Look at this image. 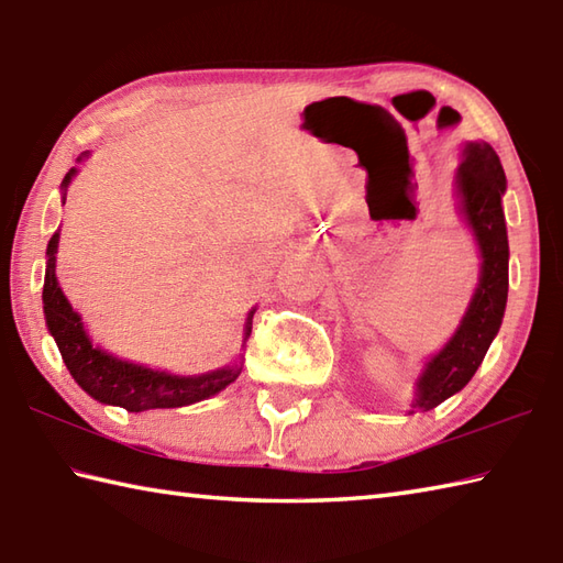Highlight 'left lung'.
<instances>
[{
	"label": "left lung",
	"instance_id": "left-lung-1",
	"mask_svg": "<svg viewBox=\"0 0 563 563\" xmlns=\"http://www.w3.org/2000/svg\"><path fill=\"white\" fill-rule=\"evenodd\" d=\"M506 172L488 143H466L456 169V197L481 252V274L450 342L426 362L412 408L430 410L472 382L498 335L508 301V231L503 216Z\"/></svg>",
	"mask_w": 563,
	"mask_h": 563
}]
</instances>
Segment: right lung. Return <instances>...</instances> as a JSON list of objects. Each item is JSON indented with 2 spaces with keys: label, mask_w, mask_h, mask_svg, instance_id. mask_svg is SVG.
I'll return each instance as SVG.
<instances>
[{
  "label": "right lung",
  "mask_w": 563,
  "mask_h": 563,
  "mask_svg": "<svg viewBox=\"0 0 563 563\" xmlns=\"http://www.w3.org/2000/svg\"><path fill=\"white\" fill-rule=\"evenodd\" d=\"M82 157H87V153ZM75 175L77 169L73 167L63 179L60 185L63 203H65L67 185H70ZM57 240H60V233H55L48 240V250H45V282H43L45 325H48L51 335L57 342V350L63 354L65 366L70 369L75 382L82 386L91 398L99 400V404L121 406L129 412H141V410H153V408H181V406L199 404L203 398L216 396L240 376V369H243L240 364L223 366V369L206 372L199 376H175L167 372L151 369V366H143V364L123 362L101 347L91 345V340L82 325V318L73 311L70 301L65 298L60 284H57V277H55ZM252 316H255V308L247 313L243 342L250 338Z\"/></svg>",
  "instance_id": "add662e5"
}]
</instances>
